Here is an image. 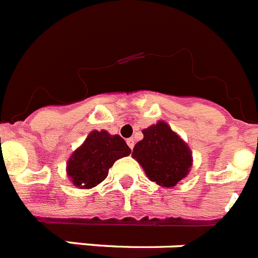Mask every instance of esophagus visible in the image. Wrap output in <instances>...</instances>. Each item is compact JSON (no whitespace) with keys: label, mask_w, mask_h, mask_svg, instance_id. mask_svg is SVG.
Listing matches in <instances>:
<instances>
[{"label":"esophagus","mask_w":258,"mask_h":258,"mask_svg":"<svg viewBox=\"0 0 258 258\" xmlns=\"http://www.w3.org/2000/svg\"><path fill=\"white\" fill-rule=\"evenodd\" d=\"M127 144H128V147L133 150L134 146H135V140H134L133 138H130V139H127Z\"/></svg>","instance_id":"esophagus-1"}]
</instances>
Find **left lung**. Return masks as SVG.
Returning <instances> with one entry per match:
<instances>
[{"mask_svg": "<svg viewBox=\"0 0 258 258\" xmlns=\"http://www.w3.org/2000/svg\"><path fill=\"white\" fill-rule=\"evenodd\" d=\"M143 139L135 144L133 158L143 167L151 181L172 188L187 177L192 167V151L163 120L144 128Z\"/></svg>", "mask_w": 258, "mask_h": 258, "instance_id": "1", "label": "left lung"}]
</instances>
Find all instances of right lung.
Wrapping results in <instances>:
<instances>
[{"label": "right lung", "mask_w": 258, "mask_h": 258, "mask_svg": "<svg viewBox=\"0 0 258 258\" xmlns=\"http://www.w3.org/2000/svg\"><path fill=\"white\" fill-rule=\"evenodd\" d=\"M131 150L119 135L106 130H94L70 155L66 163L69 179L79 189H90L102 183L118 159L128 156Z\"/></svg>", "instance_id": "add662e5"}]
</instances>
